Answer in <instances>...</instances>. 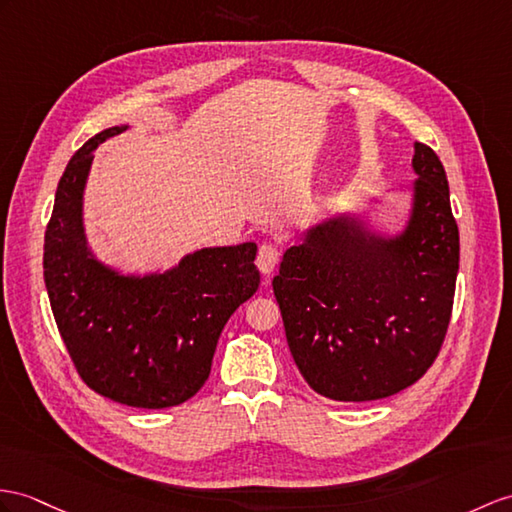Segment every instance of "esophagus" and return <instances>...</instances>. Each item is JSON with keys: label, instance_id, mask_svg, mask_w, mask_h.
<instances>
[{"label": "esophagus", "instance_id": "obj_1", "mask_svg": "<svg viewBox=\"0 0 512 512\" xmlns=\"http://www.w3.org/2000/svg\"><path fill=\"white\" fill-rule=\"evenodd\" d=\"M278 256H280V252H278L276 245L263 243V245H260V249H258V256H256L258 269L263 271V273H271L273 269H276V265H278Z\"/></svg>", "mask_w": 512, "mask_h": 512}]
</instances>
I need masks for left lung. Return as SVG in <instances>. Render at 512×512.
I'll return each mask as SVG.
<instances>
[{"label":"left lung","instance_id":"left-lung-1","mask_svg":"<svg viewBox=\"0 0 512 512\" xmlns=\"http://www.w3.org/2000/svg\"><path fill=\"white\" fill-rule=\"evenodd\" d=\"M408 208L395 230H371L386 195L304 228L282 256L273 293L304 380L336 402L404 391L434 363L450 326L458 226L445 169L415 145Z\"/></svg>","mask_w":512,"mask_h":512}]
</instances>
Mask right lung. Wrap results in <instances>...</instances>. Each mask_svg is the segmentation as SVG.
I'll return each mask as SVG.
<instances>
[{"instance_id": "right-lung-1", "label": "right lung", "mask_w": 512, "mask_h": 512, "mask_svg": "<svg viewBox=\"0 0 512 512\" xmlns=\"http://www.w3.org/2000/svg\"><path fill=\"white\" fill-rule=\"evenodd\" d=\"M128 128L102 130L69 160L45 232L43 276L82 380L112 402L169 408L202 389L223 326L258 291V245L193 249L145 273L104 263L86 236L84 191L95 149Z\"/></svg>"}]
</instances>
